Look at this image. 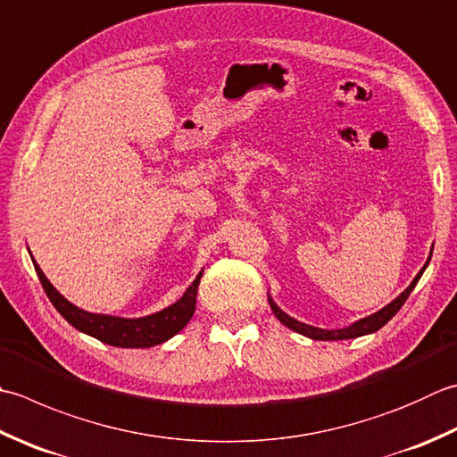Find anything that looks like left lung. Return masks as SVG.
I'll list each match as a JSON object with an SVG mask.
<instances>
[{"mask_svg": "<svg viewBox=\"0 0 457 457\" xmlns=\"http://www.w3.org/2000/svg\"><path fill=\"white\" fill-rule=\"evenodd\" d=\"M430 257H432V253H430ZM428 262H430V259H428ZM428 267V263L422 267V271H420L418 275H416V279L410 283V287L402 293V295H398V297L390 303V305H386L384 309H380L378 312H374V315H370V317H366V319H361L359 323H354V325H351V327H346V328H338V330H325V328H317V327H309V325H305V323H299V320H295V319H291L289 315H285V312L275 305V303L270 299V305H271V309H273V312H275V317L281 320V323L285 325V327H289V328H293V330H297V333H301V335H305V337H309V338H315V341H343V338H356V337H362V335H369V333H374V330H378V328H382L384 325L388 323V320L396 315V312L400 311V307L404 305L406 303V299H408V295L412 293V289L416 287V283L420 281V277H422V273H424V270Z\"/></svg>", "mask_w": 457, "mask_h": 457, "instance_id": "8db88e82", "label": "left lung"}]
</instances>
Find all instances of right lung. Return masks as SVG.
Instances as JSON below:
<instances>
[{
  "instance_id": "add662e5",
  "label": "right lung",
  "mask_w": 457,
  "mask_h": 457,
  "mask_svg": "<svg viewBox=\"0 0 457 457\" xmlns=\"http://www.w3.org/2000/svg\"><path fill=\"white\" fill-rule=\"evenodd\" d=\"M33 265L45 293H47L49 301L53 303V307L61 312V317L65 319L69 325H73L80 333H87L98 338L101 343L120 348L154 346L168 341V338H172L176 333H180L195 311V295H198V285L202 277V273L195 277L194 283L186 289L180 301H176L174 305L156 312V315H148L142 319H120L109 315H95V312H87L75 307L73 303H69L55 287H53L47 277L39 270V265L35 263V259Z\"/></svg>"
}]
</instances>
